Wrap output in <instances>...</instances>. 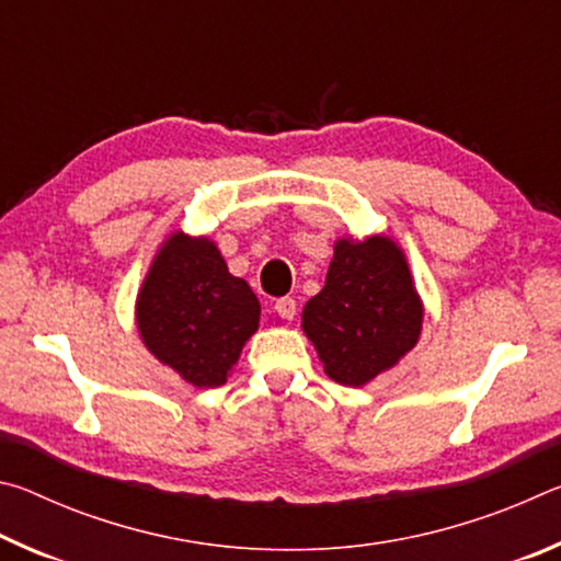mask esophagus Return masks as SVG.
<instances>
[{"mask_svg": "<svg viewBox=\"0 0 561 561\" xmlns=\"http://www.w3.org/2000/svg\"><path fill=\"white\" fill-rule=\"evenodd\" d=\"M274 311H277L284 321H291L294 317H297V301H294L291 297H282V299H277V304H274Z\"/></svg>", "mask_w": 561, "mask_h": 561, "instance_id": "esophagus-1", "label": "esophagus"}]
</instances>
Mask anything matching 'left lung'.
Returning a JSON list of instances; mask_svg holds the SVG:
<instances>
[{
	"label": "left lung",
	"instance_id": "obj_1",
	"mask_svg": "<svg viewBox=\"0 0 561 561\" xmlns=\"http://www.w3.org/2000/svg\"><path fill=\"white\" fill-rule=\"evenodd\" d=\"M301 319L327 376L364 386L415 346L423 309L403 252L386 237H368L336 242L324 289Z\"/></svg>",
	"mask_w": 561,
	"mask_h": 561
}]
</instances>
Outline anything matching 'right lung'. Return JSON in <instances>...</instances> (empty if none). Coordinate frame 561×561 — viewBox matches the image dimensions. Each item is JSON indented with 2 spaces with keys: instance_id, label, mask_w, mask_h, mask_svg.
<instances>
[{
  "instance_id": "right-lung-1",
  "label": "right lung",
  "mask_w": 561,
  "mask_h": 561,
  "mask_svg": "<svg viewBox=\"0 0 561 561\" xmlns=\"http://www.w3.org/2000/svg\"><path fill=\"white\" fill-rule=\"evenodd\" d=\"M257 327V297L227 272L217 247L183 232L170 237L138 294V329L150 354L187 383L220 386Z\"/></svg>"
}]
</instances>
